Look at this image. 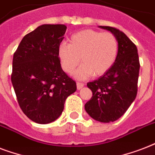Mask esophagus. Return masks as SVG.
<instances>
[{"mask_svg":"<svg viewBox=\"0 0 155 155\" xmlns=\"http://www.w3.org/2000/svg\"><path fill=\"white\" fill-rule=\"evenodd\" d=\"M76 86H77V89L80 90L84 86V83H80V82H77L76 83Z\"/></svg>","mask_w":155,"mask_h":155,"instance_id":"1","label":"esophagus"}]
</instances>
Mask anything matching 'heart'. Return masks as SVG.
I'll return each instance as SVG.
<instances>
[{
    "label": "heart",
    "mask_w": 155,
    "mask_h": 155,
    "mask_svg": "<svg viewBox=\"0 0 155 155\" xmlns=\"http://www.w3.org/2000/svg\"><path fill=\"white\" fill-rule=\"evenodd\" d=\"M69 41L70 44L62 42L59 45L58 57L62 68L68 74L75 71L81 58L83 64L75 72L78 79L101 76L116 62L119 46L113 33L87 29L75 33Z\"/></svg>",
    "instance_id": "heart-1"
}]
</instances>
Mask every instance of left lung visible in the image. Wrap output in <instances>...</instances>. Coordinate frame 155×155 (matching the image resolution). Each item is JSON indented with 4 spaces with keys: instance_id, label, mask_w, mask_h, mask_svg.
Returning a JSON list of instances; mask_svg holds the SVG:
<instances>
[{
    "instance_id": "obj_1",
    "label": "left lung",
    "mask_w": 155,
    "mask_h": 155,
    "mask_svg": "<svg viewBox=\"0 0 155 155\" xmlns=\"http://www.w3.org/2000/svg\"><path fill=\"white\" fill-rule=\"evenodd\" d=\"M100 27L109 30L117 37V57L108 72L87 84L92 97L84 107L91 117L108 123L124 115L136 98L140 63L136 45L125 34L112 26Z\"/></svg>"
}]
</instances>
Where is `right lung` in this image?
I'll use <instances>...</instances> for the list:
<instances>
[{
    "mask_svg": "<svg viewBox=\"0 0 155 155\" xmlns=\"http://www.w3.org/2000/svg\"><path fill=\"white\" fill-rule=\"evenodd\" d=\"M67 26L42 25L24 36L13 54L11 81L22 112L38 124H48L63 113L76 83L61 68L58 47Z\"/></svg>",
    "mask_w": 155,
    "mask_h": 155,
    "instance_id": "obj_1",
    "label": "right lung"
}]
</instances>
